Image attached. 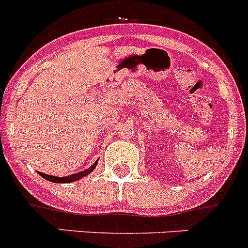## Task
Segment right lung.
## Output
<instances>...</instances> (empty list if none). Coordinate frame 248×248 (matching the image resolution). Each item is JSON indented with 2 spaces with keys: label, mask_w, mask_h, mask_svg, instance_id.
Here are the masks:
<instances>
[{
  "label": "right lung",
  "mask_w": 248,
  "mask_h": 248,
  "mask_svg": "<svg viewBox=\"0 0 248 248\" xmlns=\"http://www.w3.org/2000/svg\"><path fill=\"white\" fill-rule=\"evenodd\" d=\"M98 164V160L95 161V163L93 164V165L91 166V168H88L87 170H84V171H79L77 172V174H72V175H68V176H64V177H58V176H52V175H47V174H43V172H39L38 174L41 175V176L43 177V179H46V180L50 181V183H56V184H65V183H73V181H77L79 180V179H82V177L87 176L88 174H91L92 171H93L94 169H95V166H97Z\"/></svg>",
  "instance_id": "1"
}]
</instances>
